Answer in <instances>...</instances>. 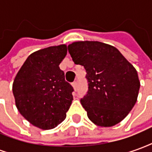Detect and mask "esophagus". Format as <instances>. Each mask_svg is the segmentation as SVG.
Instances as JSON below:
<instances>
[{
    "label": "esophagus",
    "mask_w": 152,
    "mask_h": 152,
    "mask_svg": "<svg viewBox=\"0 0 152 152\" xmlns=\"http://www.w3.org/2000/svg\"><path fill=\"white\" fill-rule=\"evenodd\" d=\"M72 85L74 89H76V87H77V80H75L74 82L72 83Z\"/></svg>",
    "instance_id": "obj_1"
}]
</instances>
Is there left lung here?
<instances>
[{
  "label": "left lung",
  "mask_w": 152,
  "mask_h": 152,
  "mask_svg": "<svg viewBox=\"0 0 152 152\" xmlns=\"http://www.w3.org/2000/svg\"><path fill=\"white\" fill-rule=\"evenodd\" d=\"M67 48L73 62L86 71L89 87L80 102L89 120L102 127L120 123L137 102L140 81L136 69L107 44L77 41Z\"/></svg>",
  "instance_id": "obj_1"
}]
</instances>
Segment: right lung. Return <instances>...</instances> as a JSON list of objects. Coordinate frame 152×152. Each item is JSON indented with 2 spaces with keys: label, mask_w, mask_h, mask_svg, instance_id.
Masks as SVG:
<instances>
[{
  "label": "right lung",
  "mask_w": 152,
  "mask_h": 152,
  "mask_svg": "<svg viewBox=\"0 0 152 152\" xmlns=\"http://www.w3.org/2000/svg\"><path fill=\"white\" fill-rule=\"evenodd\" d=\"M66 52V45H60L32 53L13 83L18 112L41 129H51L62 123L73 100L74 89L59 68Z\"/></svg>",
  "instance_id": "1"
}]
</instances>
